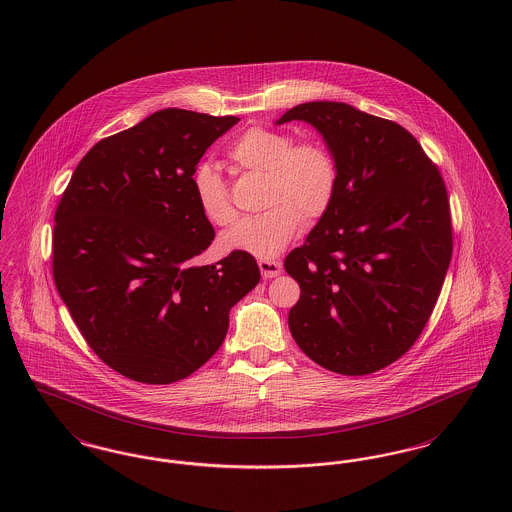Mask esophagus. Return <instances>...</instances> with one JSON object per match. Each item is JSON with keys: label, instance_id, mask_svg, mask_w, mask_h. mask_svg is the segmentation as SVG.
Listing matches in <instances>:
<instances>
[{"label": "esophagus", "instance_id": "1", "mask_svg": "<svg viewBox=\"0 0 512 512\" xmlns=\"http://www.w3.org/2000/svg\"><path fill=\"white\" fill-rule=\"evenodd\" d=\"M259 268L263 278H276L282 272V263L280 261H270V259H261L259 261Z\"/></svg>", "mask_w": 512, "mask_h": 512}]
</instances>
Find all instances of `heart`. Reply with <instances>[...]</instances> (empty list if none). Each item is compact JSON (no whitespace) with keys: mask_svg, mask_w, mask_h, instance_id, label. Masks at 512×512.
Listing matches in <instances>:
<instances>
[{"mask_svg":"<svg viewBox=\"0 0 512 512\" xmlns=\"http://www.w3.org/2000/svg\"><path fill=\"white\" fill-rule=\"evenodd\" d=\"M230 159L244 171L265 174V213L240 220L220 236V247L230 253H249L272 259L295 238L303 222L320 219L332 205L338 190V165L320 144L293 146L292 136L251 128L232 147ZM194 192L201 213L213 224H230L236 209L226 184L211 165L194 172Z\"/></svg>","mask_w":512,"mask_h":512,"instance_id":"b5f03b06","label":"heart"}]
</instances>
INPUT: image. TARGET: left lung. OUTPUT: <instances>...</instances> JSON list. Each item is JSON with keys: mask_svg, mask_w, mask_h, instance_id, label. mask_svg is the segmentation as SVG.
<instances>
[{"mask_svg": "<svg viewBox=\"0 0 512 512\" xmlns=\"http://www.w3.org/2000/svg\"><path fill=\"white\" fill-rule=\"evenodd\" d=\"M303 121L338 165V190L284 268L301 288L293 340L317 365L363 376L405 355L438 301L453 251L449 199L436 165L397 122L340 101H309Z\"/></svg>", "mask_w": 512, "mask_h": 512, "instance_id": "left-lung-1", "label": "left lung"}]
</instances>
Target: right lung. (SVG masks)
Returning a JSON list of instances; mask_svg holds the SVG:
<instances>
[{"mask_svg": "<svg viewBox=\"0 0 512 512\" xmlns=\"http://www.w3.org/2000/svg\"><path fill=\"white\" fill-rule=\"evenodd\" d=\"M238 121L157 111L92 147L59 201L57 292L94 353L130 380L172 384L205 365L261 280L249 253L192 263L215 238L195 167Z\"/></svg>", "mask_w": 512, "mask_h": 512, "instance_id": "add662e5", "label": "right lung"}]
</instances>
